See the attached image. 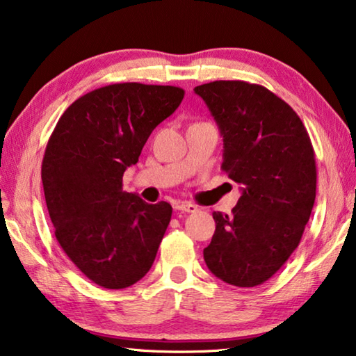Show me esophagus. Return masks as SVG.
<instances>
[{"label": "esophagus", "instance_id": "1", "mask_svg": "<svg viewBox=\"0 0 356 356\" xmlns=\"http://www.w3.org/2000/svg\"><path fill=\"white\" fill-rule=\"evenodd\" d=\"M176 209H177V211H182V212H191V213H193V212H198L200 211V209L198 207H196L195 204H191V202H177V204H176Z\"/></svg>", "mask_w": 356, "mask_h": 356}]
</instances>
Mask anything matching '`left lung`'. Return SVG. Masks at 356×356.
I'll return each mask as SVG.
<instances>
[{"mask_svg": "<svg viewBox=\"0 0 356 356\" xmlns=\"http://www.w3.org/2000/svg\"><path fill=\"white\" fill-rule=\"evenodd\" d=\"M223 138V171L241 198L217 227L204 261L220 280L255 286L300 244L317 188L314 149L296 112L268 88L242 81L195 87Z\"/></svg>", "mask_w": 356, "mask_h": 356, "instance_id": "left-lung-1", "label": "left lung"}]
</instances>
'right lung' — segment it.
<instances>
[{
	"mask_svg": "<svg viewBox=\"0 0 356 356\" xmlns=\"http://www.w3.org/2000/svg\"><path fill=\"white\" fill-rule=\"evenodd\" d=\"M182 99L179 87L114 83L76 99L49 139L41 177L55 238L104 289L136 284L155 261L172 207L127 193L122 179Z\"/></svg>",
	"mask_w": 356,
	"mask_h": 356,
	"instance_id": "1",
	"label": "right lung"
}]
</instances>
